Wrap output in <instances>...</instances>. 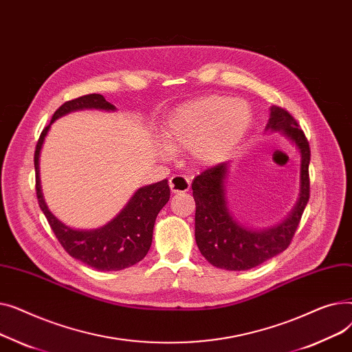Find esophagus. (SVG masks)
Instances as JSON below:
<instances>
[{
    "instance_id": "obj_1",
    "label": "esophagus",
    "mask_w": 352,
    "mask_h": 352,
    "mask_svg": "<svg viewBox=\"0 0 352 352\" xmlns=\"http://www.w3.org/2000/svg\"><path fill=\"white\" fill-rule=\"evenodd\" d=\"M191 187L190 178L181 174H175L170 178V188L173 192H187Z\"/></svg>"
}]
</instances>
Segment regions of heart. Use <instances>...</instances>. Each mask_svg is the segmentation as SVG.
I'll return each mask as SVG.
<instances>
[{
	"instance_id": "heart-1",
	"label": "heart",
	"mask_w": 352,
	"mask_h": 352,
	"mask_svg": "<svg viewBox=\"0 0 352 352\" xmlns=\"http://www.w3.org/2000/svg\"><path fill=\"white\" fill-rule=\"evenodd\" d=\"M250 125L251 108L245 101L208 96L178 107L162 137L171 153L191 151L198 164L214 165L235 150Z\"/></svg>"
}]
</instances>
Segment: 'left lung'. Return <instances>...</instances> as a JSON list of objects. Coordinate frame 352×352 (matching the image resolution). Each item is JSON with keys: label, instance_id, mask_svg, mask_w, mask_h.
Listing matches in <instances>:
<instances>
[{"label": "left lung", "instance_id": "left-lung-1", "mask_svg": "<svg viewBox=\"0 0 352 352\" xmlns=\"http://www.w3.org/2000/svg\"><path fill=\"white\" fill-rule=\"evenodd\" d=\"M265 131H281L298 148L301 154L298 201L283 223L265 230H251L239 224L227 207L224 179L228 164L221 162L197 175L192 181L195 241L206 260L217 268L245 271L287 250L309 199L311 151L298 122L288 111L274 105Z\"/></svg>", "mask_w": 352, "mask_h": 352}]
</instances>
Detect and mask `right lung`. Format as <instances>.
Masks as SVG:
<instances>
[{"label":"right lung","instance_id":"obj_1","mask_svg":"<svg viewBox=\"0 0 352 352\" xmlns=\"http://www.w3.org/2000/svg\"><path fill=\"white\" fill-rule=\"evenodd\" d=\"M96 108L116 111L101 94H88L64 102L55 111L51 122L43 129L35 146V190L40 208L43 210L51 230L76 260L98 271H120L140 263L146 255L153 243V230L155 218L170 199L168 179L145 186L128 201L121 212L109 223L97 230H74L55 217L47 207L40 181V153L51 124L72 111Z\"/></svg>","mask_w":352,"mask_h":352}]
</instances>
